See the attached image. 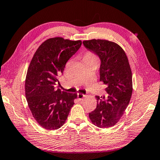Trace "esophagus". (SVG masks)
<instances>
[{"mask_svg": "<svg viewBox=\"0 0 160 160\" xmlns=\"http://www.w3.org/2000/svg\"><path fill=\"white\" fill-rule=\"evenodd\" d=\"M84 97H85V95L83 94H81V93H78V99L79 100H82L83 99Z\"/></svg>", "mask_w": 160, "mask_h": 160, "instance_id": "1", "label": "esophagus"}]
</instances>
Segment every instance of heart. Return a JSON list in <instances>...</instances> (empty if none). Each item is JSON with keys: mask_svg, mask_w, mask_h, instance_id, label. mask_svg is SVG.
<instances>
[{"mask_svg": "<svg viewBox=\"0 0 160 160\" xmlns=\"http://www.w3.org/2000/svg\"><path fill=\"white\" fill-rule=\"evenodd\" d=\"M84 58H95L94 57V56L92 55V54H91L90 53H86L85 56V57H84Z\"/></svg>", "mask_w": 160, "mask_h": 160, "instance_id": "b5f03b06", "label": "heart"}]
</instances>
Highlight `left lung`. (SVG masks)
I'll return each mask as SVG.
<instances>
[{
	"instance_id": "left-lung-1",
	"label": "left lung",
	"mask_w": 160,
	"mask_h": 160,
	"mask_svg": "<svg viewBox=\"0 0 160 160\" xmlns=\"http://www.w3.org/2000/svg\"><path fill=\"white\" fill-rule=\"evenodd\" d=\"M83 45L99 56V80L107 85V95L96 96L97 107L89 113V117L99 128L112 127L120 120L132 95V72L128 58L120 46L108 40H88L84 41Z\"/></svg>"
}]
</instances>
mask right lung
Instances as JSON below:
<instances>
[{"label":"right lung","mask_w":160,"mask_h":160,"mask_svg":"<svg viewBox=\"0 0 160 160\" xmlns=\"http://www.w3.org/2000/svg\"><path fill=\"white\" fill-rule=\"evenodd\" d=\"M82 42L51 38L39 46L29 64L25 80V95L31 112L42 128L56 130L66 122L77 98L56 88L67 61L80 48Z\"/></svg>","instance_id":"add662e5"}]
</instances>
